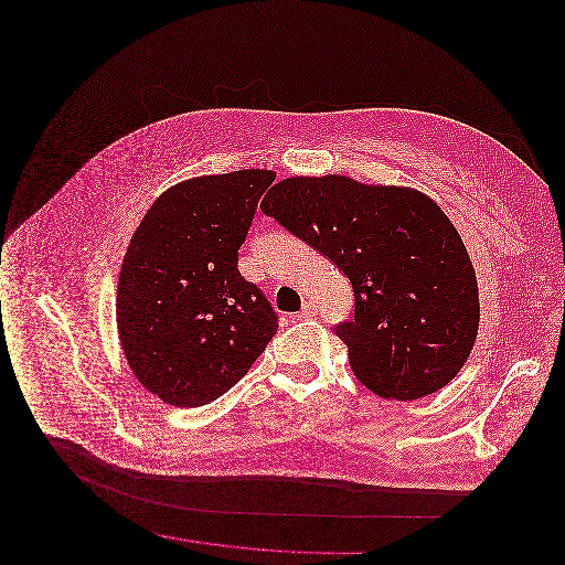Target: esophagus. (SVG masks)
Listing matches in <instances>:
<instances>
[{
  "instance_id": "obj_1",
  "label": "esophagus",
  "mask_w": 565,
  "mask_h": 565,
  "mask_svg": "<svg viewBox=\"0 0 565 565\" xmlns=\"http://www.w3.org/2000/svg\"><path fill=\"white\" fill-rule=\"evenodd\" d=\"M316 313H318V307H316V302H311V300L302 302V307H300V311H298L300 318H313Z\"/></svg>"
}]
</instances>
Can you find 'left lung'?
I'll use <instances>...</instances> for the list:
<instances>
[{
    "label": "left lung",
    "mask_w": 565,
    "mask_h": 565,
    "mask_svg": "<svg viewBox=\"0 0 565 565\" xmlns=\"http://www.w3.org/2000/svg\"><path fill=\"white\" fill-rule=\"evenodd\" d=\"M351 281L353 320L334 332L373 394L417 401L461 371L479 332L477 273L428 194L348 175H296L260 203Z\"/></svg>",
    "instance_id": "1"
}]
</instances>
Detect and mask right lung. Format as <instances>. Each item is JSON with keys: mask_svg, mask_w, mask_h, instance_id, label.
Wrapping results in <instances>:
<instances>
[{"mask_svg": "<svg viewBox=\"0 0 565 565\" xmlns=\"http://www.w3.org/2000/svg\"><path fill=\"white\" fill-rule=\"evenodd\" d=\"M275 173L242 169L180 182L152 203L127 247L118 337L137 381L173 406L228 392L277 332L237 252Z\"/></svg>", "mask_w": 565, "mask_h": 565, "instance_id": "right-lung-1", "label": "right lung"}]
</instances>
